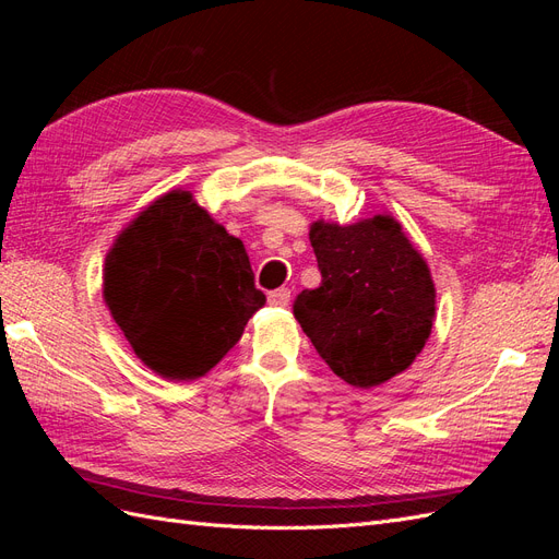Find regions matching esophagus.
Instances as JSON below:
<instances>
[{"label": "esophagus", "mask_w": 559, "mask_h": 559, "mask_svg": "<svg viewBox=\"0 0 559 559\" xmlns=\"http://www.w3.org/2000/svg\"><path fill=\"white\" fill-rule=\"evenodd\" d=\"M267 300H270V306L284 308V306H289V300H292V292L286 289V286H280V289H275V292H270V294H267Z\"/></svg>", "instance_id": "esophagus-1"}]
</instances>
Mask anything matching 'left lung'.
I'll list each match as a JSON object with an SVG mask.
<instances>
[{
    "instance_id": "left-lung-1",
    "label": "left lung",
    "mask_w": 559,
    "mask_h": 559,
    "mask_svg": "<svg viewBox=\"0 0 559 559\" xmlns=\"http://www.w3.org/2000/svg\"><path fill=\"white\" fill-rule=\"evenodd\" d=\"M310 242L321 273L294 314L337 378L370 389L408 368L436 312L429 267L392 216L354 226L317 222Z\"/></svg>"
}]
</instances>
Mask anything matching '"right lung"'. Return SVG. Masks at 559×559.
I'll list each match as a JSON object with an SVG mask.
<instances>
[{"instance_id": "add662e5", "label": "right lung", "mask_w": 559, "mask_h": 559, "mask_svg": "<svg viewBox=\"0 0 559 559\" xmlns=\"http://www.w3.org/2000/svg\"><path fill=\"white\" fill-rule=\"evenodd\" d=\"M105 300L134 354L167 380H195L240 341L265 306L242 240L189 191L148 205L105 263Z\"/></svg>"}]
</instances>
